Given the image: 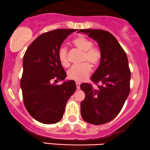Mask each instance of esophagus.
<instances>
[{"label": "esophagus", "instance_id": "obj_1", "mask_svg": "<svg viewBox=\"0 0 150 150\" xmlns=\"http://www.w3.org/2000/svg\"><path fill=\"white\" fill-rule=\"evenodd\" d=\"M80 85H81L80 83L76 82V89H77V90L80 89Z\"/></svg>", "mask_w": 150, "mask_h": 150}]
</instances>
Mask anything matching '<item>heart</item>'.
<instances>
[{
    "label": "heart",
    "instance_id": "b5f03b06",
    "mask_svg": "<svg viewBox=\"0 0 150 150\" xmlns=\"http://www.w3.org/2000/svg\"><path fill=\"white\" fill-rule=\"evenodd\" d=\"M72 43L77 49L83 51L81 62H85L72 66L67 71V76L69 79L76 81H83L87 78L91 71V66L89 64H91L93 67H96L100 63L102 57V52L99 47L93 46V43L92 40L84 36L77 37L73 40ZM57 55L58 59L63 67H67L69 65L68 51L66 47L64 45L59 47Z\"/></svg>",
    "mask_w": 150,
    "mask_h": 150
}]
</instances>
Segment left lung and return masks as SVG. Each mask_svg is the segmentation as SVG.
<instances>
[{
  "label": "left lung",
  "mask_w": 150,
  "mask_h": 150,
  "mask_svg": "<svg viewBox=\"0 0 150 150\" xmlns=\"http://www.w3.org/2000/svg\"><path fill=\"white\" fill-rule=\"evenodd\" d=\"M80 32L98 42L102 52L99 67L91 78L102 85L97 90L88 83L81 85L86 95L81 103V114L89 124H106L120 112L129 94L131 71L128 57L115 37L108 31L80 29Z\"/></svg>",
  "instance_id": "8db88e82"
}]
</instances>
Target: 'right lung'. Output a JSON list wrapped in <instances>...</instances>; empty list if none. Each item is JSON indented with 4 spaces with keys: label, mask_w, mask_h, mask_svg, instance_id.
Segmentation results:
<instances>
[{
    "label": "right lung",
    "mask_w": 150,
    "mask_h": 150,
    "mask_svg": "<svg viewBox=\"0 0 150 150\" xmlns=\"http://www.w3.org/2000/svg\"><path fill=\"white\" fill-rule=\"evenodd\" d=\"M75 31L56 29L43 33L31 43L23 57V100L30 115L42 124L60 121L68 100L76 89L73 80H64L67 74L57 55L62 43ZM54 80L63 83L58 86Z\"/></svg>",
    "instance_id": "right-lung-1"
}]
</instances>
